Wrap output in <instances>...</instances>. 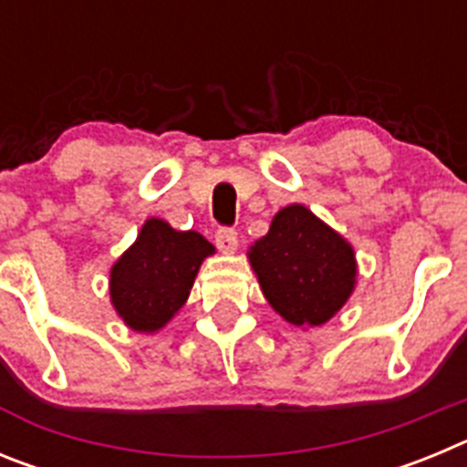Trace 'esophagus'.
Segmentation results:
<instances>
[{"label": "esophagus", "mask_w": 467, "mask_h": 467, "mask_svg": "<svg viewBox=\"0 0 467 467\" xmlns=\"http://www.w3.org/2000/svg\"><path fill=\"white\" fill-rule=\"evenodd\" d=\"M214 243L220 247L222 253L231 254L238 250V234L234 229H220L214 234Z\"/></svg>", "instance_id": "1"}]
</instances>
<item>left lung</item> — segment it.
Listing matches in <instances>:
<instances>
[{
  "label": "left lung",
  "mask_w": 467,
  "mask_h": 467,
  "mask_svg": "<svg viewBox=\"0 0 467 467\" xmlns=\"http://www.w3.org/2000/svg\"><path fill=\"white\" fill-rule=\"evenodd\" d=\"M247 259L271 308L301 329L332 320L358 285L353 245L301 203L274 214Z\"/></svg>",
  "instance_id": "1"
}]
</instances>
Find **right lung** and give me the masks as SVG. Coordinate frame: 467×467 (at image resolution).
<instances>
[{
    "label": "right lung",
    "mask_w": 467,
    "mask_h": 467,
    "mask_svg": "<svg viewBox=\"0 0 467 467\" xmlns=\"http://www.w3.org/2000/svg\"><path fill=\"white\" fill-rule=\"evenodd\" d=\"M210 254L214 245L198 231H177L166 220L150 217L109 269V301L123 325L140 334L166 327L187 304Z\"/></svg>",
    "instance_id": "obj_1"
}]
</instances>
